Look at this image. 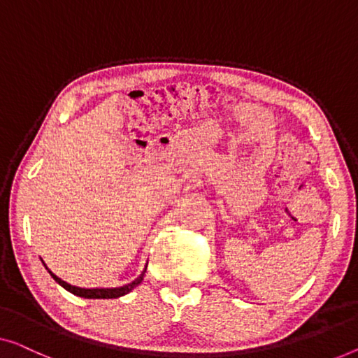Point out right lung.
<instances>
[{
  "instance_id": "right-lung-1",
  "label": "right lung",
  "mask_w": 358,
  "mask_h": 358,
  "mask_svg": "<svg viewBox=\"0 0 358 358\" xmlns=\"http://www.w3.org/2000/svg\"><path fill=\"white\" fill-rule=\"evenodd\" d=\"M48 269V268H46ZM145 271H147V266L142 271L141 276L137 279H134L132 282L126 284V286H121V287H111V289H101V287H95V289H84V287H76V286H71V284H67L63 279L56 276L48 269V273L51 274V278L55 279L56 282L59 284V286H63L66 291H69L71 294L74 295H79V297H84V299H117V297H122V295H126L132 291L134 287H137L138 284L142 282V279L145 276Z\"/></svg>"
}]
</instances>
